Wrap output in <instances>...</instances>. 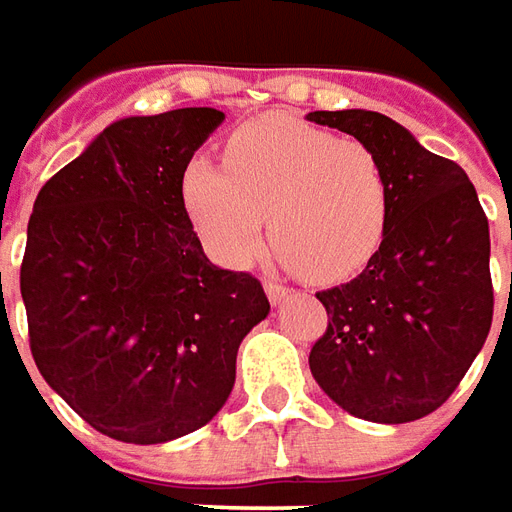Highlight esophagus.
<instances>
[{
	"label": "esophagus",
	"mask_w": 512,
	"mask_h": 512,
	"mask_svg": "<svg viewBox=\"0 0 512 512\" xmlns=\"http://www.w3.org/2000/svg\"><path fill=\"white\" fill-rule=\"evenodd\" d=\"M264 292H267V297H270V303H273V306L284 303L286 297H289V289L281 284H273V281H267V284H264Z\"/></svg>",
	"instance_id": "esophagus-1"
}]
</instances>
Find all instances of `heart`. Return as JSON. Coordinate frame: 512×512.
<instances>
[{
  "instance_id": "obj_1",
  "label": "heart",
  "mask_w": 512,
  "mask_h": 512,
  "mask_svg": "<svg viewBox=\"0 0 512 512\" xmlns=\"http://www.w3.org/2000/svg\"><path fill=\"white\" fill-rule=\"evenodd\" d=\"M181 198L206 250L226 267H248L270 237L284 264L317 284L355 275L386 237V165L358 140L292 115H264L226 143V165L192 157Z\"/></svg>"
}]
</instances>
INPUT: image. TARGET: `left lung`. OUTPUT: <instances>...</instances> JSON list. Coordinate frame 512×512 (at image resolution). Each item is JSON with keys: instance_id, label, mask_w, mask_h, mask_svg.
Returning a JSON list of instances; mask_svg holds the SVG:
<instances>
[{"instance_id": "8db88e82", "label": "left lung", "mask_w": 512, "mask_h": 512, "mask_svg": "<svg viewBox=\"0 0 512 512\" xmlns=\"http://www.w3.org/2000/svg\"><path fill=\"white\" fill-rule=\"evenodd\" d=\"M306 118L372 148L391 187L389 228L364 273L317 292L328 331L311 347V375L358 419H422L458 389L491 331L488 217L466 170L386 115L320 110Z\"/></svg>"}]
</instances>
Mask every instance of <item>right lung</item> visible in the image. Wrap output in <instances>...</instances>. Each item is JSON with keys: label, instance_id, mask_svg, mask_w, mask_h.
Returning <instances> with one entry per match:
<instances>
[{"label": "right lung", "instance_id": "right-lung-1", "mask_svg": "<svg viewBox=\"0 0 512 512\" xmlns=\"http://www.w3.org/2000/svg\"><path fill=\"white\" fill-rule=\"evenodd\" d=\"M226 115L184 107L110 123L43 184L21 297L43 380L90 427L165 444L212 422L237 350L270 314L262 284L206 259L181 176Z\"/></svg>", "mask_w": 512, "mask_h": 512}]
</instances>
